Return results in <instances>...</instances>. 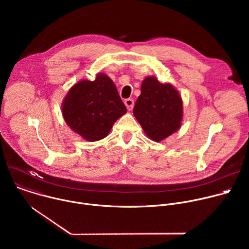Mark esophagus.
<instances>
[{
  "mask_svg": "<svg viewBox=\"0 0 249 249\" xmlns=\"http://www.w3.org/2000/svg\"><path fill=\"white\" fill-rule=\"evenodd\" d=\"M124 103H125V105L127 106V109H128L129 111H131V110L133 109V107H134V100H133L132 98H127V99H125Z\"/></svg>",
  "mask_w": 249,
  "mask_h": 249,
  "instance_id": "esophagus-1",
  "label": "esophagus"
}]
</instances>
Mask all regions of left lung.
<instances>
[{"label":"left lung","mask_w":249,"mask_h":249,"mask_svg":"<svg viewBox=\"0 0 249 249\" xmlns=\"http://www.w3.org/2000/svg\"><path fill=\"white\" fill-rule=\"evenodd\" d=\"M133 113L145 134L160 142L178 131L183 119L182 98L172 85L152 76L144 79Z\"/></svg>","instance_id":"1"}]
</instances>
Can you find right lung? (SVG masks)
Masks as SVG:
<instances>
[{
  "label": "right lung",
  "mask_w": 249,
  "mask_h": 249,
  "mask_svg": "<svg viewBox=\"0 0 249 249\" xmlns=\"http://www.w3.org/2000/svg\"><path fill=\"white\" fill-rule=\"evenodd\" d=\"M126 112L114 83L103 73H98L94 81L82 80L75 84L62 102L67 125L89 142L105 138Z\"/></svg>",
  "instance_id": "right-lung-1"
}]
</instances>
